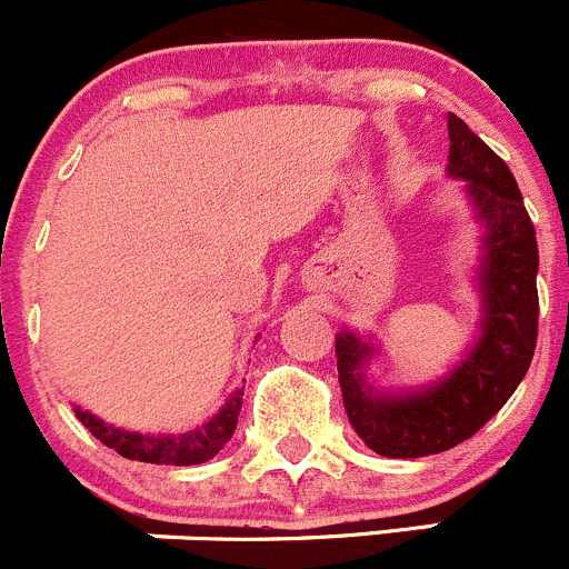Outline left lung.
Wrapping results in <instances>:
<instances>
[{
    "mask_svg": "<svg viewBox=\"0 0 569 569\" xmlns=\"http://www.w3.org/2000/svg\"><path fill=\"white\" fill-rule=\"evenodd\" d=\"M447 172L469 183V200L486 229L478 340L432 386L377 393L366 382L375 346L349 329L335 338L338 382L351 427L366 447L386 458L436 456L472 438L517 391L537 349L539 248L522 194L506 161L463 119L447 113Z\"/></svg>",
    "mask_w": 569,
    "mask_h": 569,
    "instance_id": "obj_1",
    "label": "left lung"
}]
</instances>
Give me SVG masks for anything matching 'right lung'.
I'll list each match as a JSON object with an SVG mask.
<instances>
[{"instance_id":"right-lung-1","label":"right lung","mask_w":569,"mask_h":569,"mask_svg":"<svg viewBox=\"0 0 569 569\" xmlns=\"http://www.w3.org/2000/svg\"><path fill=\"white\" fill-rule=\"evenodd\" d=\"M242 405V388H237L229 397V402L212 416L203 427H194L189 432H178V436H144V432L122 430V427L106 425L102 419H97L89 410L74 408V416L80 419V425L102 441L106 447H111L113 452H119L122 458H131V461H144V463H167V467H192V463H203L209 458L218 456L226 443L231 441L237 427V416H240Z\"/></svg>"}]
</instances>
